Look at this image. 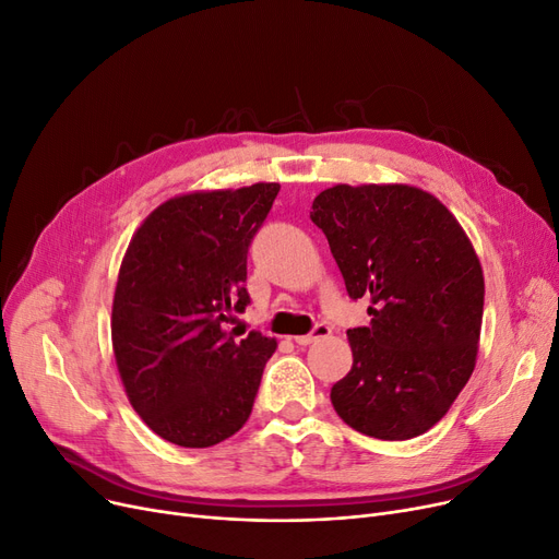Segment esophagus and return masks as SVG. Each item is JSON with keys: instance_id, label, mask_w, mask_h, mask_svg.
I'll return each mask as SVG.
<instances>
[{"instance_id": "obj_1", "label": "esophagus", "mask_w": 559, "mask_h": 559, "mask_svg": "<svg viewBox=\"0 0 559 559\" xmlns=\"http://www.w3.org/2000/svg\"><path fill=\"white\" fill-rule=\"evenodd\" d=\"M329 333H331V329H329L326 324H318V326H314L308 335H297V337H295V343H297V345H310V343H314V340L326 337Z\"/></svg>"}]
</instances>
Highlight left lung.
<instances>
[{
  "label": "left lung",
  "instance_id": "obj_1",
  "mask_svg": "<svg viewBox=\"0 0 559 559\" xmlns=\"http://www.w3.org/2000/svg\"><path fill=\"white\" fill-rule=\"evenodd\" d=\"M352 299L354 362L331 404L352 429L406 441L439 423L475 370L484 276L471 239L431 193L408 185H335L312 201Z\"/></svg>",
  "mask_w": 559,
  "mask_h": 559
}]
</instances>
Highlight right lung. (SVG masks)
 Listing matches in <instances>:
<instances>
[{"label":"right lung","mask_w":559,"mask_h":559,"mask_svg":"<svg viewBox=\"0 0 559 559\" xmlns=\"http://www.w3.org/2000/svg\"><path fill=\"white\" fill-rule=\"evenodd\" d=\"M281 185L193 191L153 210L120 264L111 308L118 374L141 420L180 448H210L245 427L276 340L245 312L247 253Z\"/></svg>","instance_id":"right-lung-1"}]
</instances>
